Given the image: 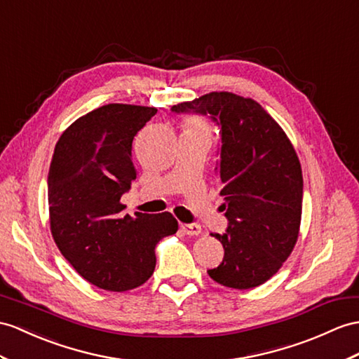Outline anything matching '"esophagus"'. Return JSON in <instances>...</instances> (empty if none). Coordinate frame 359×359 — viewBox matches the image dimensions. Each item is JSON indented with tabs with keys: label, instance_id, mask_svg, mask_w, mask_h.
I'll return each instance as SVG.
<instances>
[{
	"label": "esophagus",
	"instance_id": "1",
	"mask_svg": "<svg viewBox=\"0 0 359 359\" xmlns=\"http://www.w3.org/2000/svg\"><path fill=\"white\" fill-rule=\"evenodd\" d=\"M181 230L189 236H198L201 233V225H198V224H181Z\"/></svg>",
	"mask_w": 359,
	"mask_h": 359
}]
</instances>
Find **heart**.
I'll return each mask as SVG.
<instances>
[{
	"mask_svg": "<svg viewBox=\"0 0 359 359\" xmlns=\"http://www.w3.org/2000/svg\"><path fill=\"white\" fill-rule=\"evenodd\" d=\"M187 126L190 128H203V129H207L205 123L201 118H189L187 120Z\"/></svg>",
	"mask_w": 359,
	"mask_h": 359,
	"instance_id": "b5f03b06",
	"label": "heart"
}]
</instances>
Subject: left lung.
<instances>
[{
    "mask_svg": "<svg viewBox=\"0 0 359 359\" xmlns=\"http://www.w3.org/2000/svg\"><path fill=\"white\" fill-rule=\"evenodd\" d=\"M172 111L210 116L221 128L216 172L229 226L212 234L224 259L208 276L233 290L265 283L299 239L303 175L292 143L256 100L233 93H208Z\"/></svg>",
    "mask_w": 359,
    "mask_h": 359,
    "instance_id": "obj_1",
    "label": "left lung"
}]
</instances>
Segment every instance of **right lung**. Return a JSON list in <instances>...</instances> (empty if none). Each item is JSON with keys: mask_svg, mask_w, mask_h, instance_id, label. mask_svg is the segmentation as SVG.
I'll list each match as a JSON object with an SVG mask.
<instances>
[{"mask_svg": "<svg viewBox=\"0 0 359 359\" xmlns=\"http://www.w3.org/2000/svg\"><path fill=\"white\" fill-rule=\"evenodd\" d=\"M155 108L109 103L69 125L48 172L50 230L62 256L86 282L123 292L154 274L155 247L175 234L169 213L121 215L120 198L137 178L133 140Z\"/></svg>", "mask_w": 359, "mask_h": 359, "instance_id": "add662e5", "label": "right lung"}]
</instances>
